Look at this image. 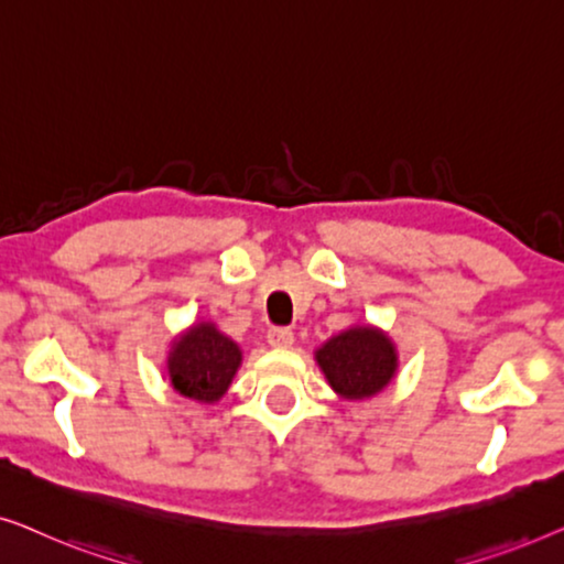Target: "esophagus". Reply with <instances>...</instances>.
<instances>
[{
    "mask_svg": "<svg viewBox=\"0 0 564 564\" xmlns=\"http://www.w3.org/2000/svg\"><path fill=\"white\" fill-rule=\"evenodd\" d=\"M267 341L274 346V349H290L292 344H295V334H292V328H284V326H274L267 330Z\"/></svg>",
    "mask_w": 564,
    "mask_h": 564,
    "instance_id": "34e87169",
    "label": "esophagus"
}]
</instances>
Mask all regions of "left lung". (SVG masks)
Returning <instances> with one entry per match:
<instances>
[{"label":"left lung","mask_w":564,"mask_h":564,"mask_svg":"<svg viewBox=\"0 0 564 564\" xmlns=\"http://www.w3.org/2000/svg\"><path fill=\"white\" fill-rule=\"evenodd\" d=\"M330 388L344 398H369L392 380L398 367L395 346L375 328H349L315 354Z\"/></svg>","instance_id":"8db88e82"}]
</instances>
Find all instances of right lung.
Masks as SVG:
<instances>
[{"mask_svg": "<svg viewBox=\"0 0 564 564\" xmlns=\"http://www.w3.org/2000/svg\"><path fill=\"white\" fill-rule=\"evenodd\" d=\"M241 365V349L213 323L192 326L169 354V377L184 398L213 403L228 390Z\"/></svg>", "mask_w": 564, "mask_h": 564, "instance_id": "1", "label": "right lung"}]
</instances>
